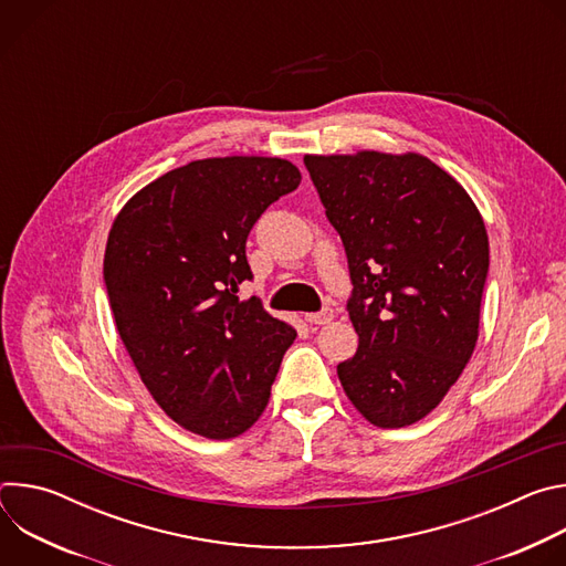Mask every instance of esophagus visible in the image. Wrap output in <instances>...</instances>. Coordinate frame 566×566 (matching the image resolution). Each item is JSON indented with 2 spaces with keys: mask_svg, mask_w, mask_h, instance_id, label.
Returning <instances> with one entry per match:
<instances>
[{
  "mask_svg": "<svg viewBox=\"0 0 566 566\" xmlns=\"http://www.w3.org/2000/svg\"><path fill=\"white\" fill-rule=\"evenodd\" d=\"M304 319L308 322V325H329V322L334 319V308H322L317 313H306Z\"/></svg>",
  "mask_w": 566,
  "mask_h": 566,
  "instance_id": "1",
  "label": "esophagus"
}]
</instances>
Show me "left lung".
Instances as JSON below:
<instances>
[{
    "instance_id": "obj_1",
    "label": "left lung",
    "mask_w": 566,
    "mask_h": 566,
    "mask_svg": "<svg viewBox=\"0 0 566 566\" xmlns=\"http://www.w3.org/2000/svg\"><path fill=\"white\" fill-rule=\"evenodd\" d=\"M338 230L358 352L338 365L352 406L376 428L428 417L476 338L489 232L465 188L417 151L304 154Z\"/></svg>"
}]
</instances>
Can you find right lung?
Segmentation results:
<instances>
[{"label": "right lung", "instance_id": "obj_1", "mask_svg": "<svg viewBox=\"0 0 566 566\" xmlns=\"http://www.w3.org/2000/svg\"><path fill=\"white\" fill-rule=\"evenodd\" d=\"M300 181L280 156L201 158L140 188L109 228L118 336L158 408L192 434L239 437L269 406L297 332L237 291L253 277V223Z\"/></svg>", "mask_w": 566, "mask_h": 566}]
</instances>
